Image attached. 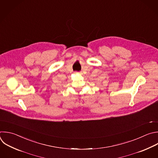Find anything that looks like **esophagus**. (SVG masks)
Here are the masks:
<instances>
[{
	"mask_svg": "<svg viewBox=\"0 0 158 158\" xmlns=\"http://www.w3.org/2000/svg\"><path fill=\"white\" fill-rule=\"evenodd\" d=\"M75 73H76V74H77V73H78V72H75Z\"/></svg>",
	"mask_w": 158,
	"mask_h": 158,
	"instance_id": "obj_1",
	"label": "esophagus"
}]
</instances>
